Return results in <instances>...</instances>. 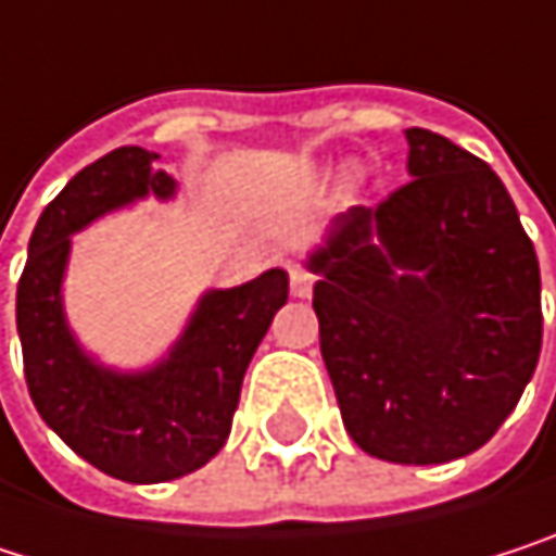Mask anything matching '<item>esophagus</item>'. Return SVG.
I'll use <instances>...</instances> for the list:
<instances>
[{
  "label": "esophagus",
  "instance_id": "34e87169",
  "mask_svg": "<svg viewBox=\"0 0 556 556\" xmlns=\"http://www.w3.org/2000/svg\"><path fill=\"white\" fill-rule=\"evenodd\" d=\"M288 275H291V294H294V298H311V291H314V275H311L304 265H291Z\"/></svg>",
  "mask_w": 556,
  "mask_h": 556
}]
</instances>
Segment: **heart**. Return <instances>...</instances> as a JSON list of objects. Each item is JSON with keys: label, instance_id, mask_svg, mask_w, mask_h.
Returning <instances> with one entry per match:
<instances>
[{"label": "heart", "instance_id": "heart-1", "mask_svg": "<svg viewBox=\"0 0 556 556\" xmlns=\"http://www.w3.org/2000/svg\"><path fill=\"white\" fill-rule=\"evenodd\" d=\"M346 184L353 187V184H356V174H346Z\"/></svg>", "mask_w": 556, "mask_h": 556}]
</instances>
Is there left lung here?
<instances>
[{"label": "left lung", "instance_id": "obj_1", "mask_svg": "<svg viewBox=\"0 0 556 556\" xmlns=\"http://www.w3.org/2000/svg\"><path fill=\"white\" fill-rule=\"evenodd\" d=\"M412 180L311 252L320 353L350 437L430 466L479 450L541 356V268L498 174L408 129Z\"/></svg>", "mask_w": 556, "mask_h": 556}]
</instances>
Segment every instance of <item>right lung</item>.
I'll return each mask as SVG.
<instances>
[{"mask_svg":"<svg viewBox=\"0 0 556 556\" xmlns=\"http://www.w3.org/2000/svg\"><path fill=\"white\" fill-rule=\"evenodd\" d=\"M174 177L139 144L87 164L45 206L18 278L15 324L28 395L45 424L87 463L123 482H167L210 463L232 427L242 376L288 301V271L206 291L170 353L141 372L100 366L74 340L61 281L71 236L126 203L170 200Z\"/></svg>","mask_w":556,"mask_h":556,"instance_id":"1","label":"right lung"}]
</instances>
